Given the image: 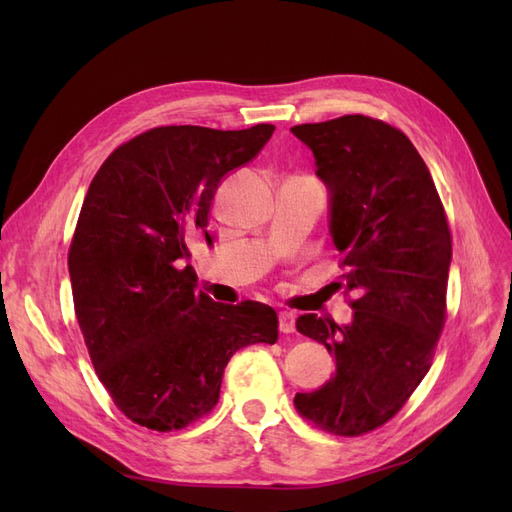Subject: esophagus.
Wrapping results in <instances>:
<instances>
[{
	"instance_id": "34e87169",
	"label": "esophagus",
	"mask_w": 512,
	"mask_h": 512,
	"mask_svg": "<svg viewBox=\"0 0 512 512\" xmlns=\"http://www.w3.org/2000/svg\"><path fill=\"white\" fill-rule=\"evenodd\" d=\"M294 329H297V327H294V314L282 312L280 314V331L288 335V333H294Z\"/></svg>"
}]
</instances>
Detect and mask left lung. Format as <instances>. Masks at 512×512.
I'll return each mask as SVG.
<instances>
[{"label": "left lung", "mask_w": 512, "mask_h": 512, "mask_svg": "<svg viewBox=\"0 0 512 512\" xmlns=\"http://www.w3.org/2000/svg\"><path fill=\"white\" fill-rule=\"evenodd\" d=\"M331 192V235L346 292L359 297L348 327L303 314L299 333L327 346L335 376L294 408L318 429L354 438L404 408L431 367L446 322L453 239L429 168L410 138L365 115L301 123Z\"/></svg>", "instance_id": "left-lung-1"}]
</instances>
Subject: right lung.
<instances>
[{"label": "right lung", "mask_w": 512, "mask_h": 512, "mask_svg": "<svg viewBox=\"0 0 512 512\" xmlns=\"http://www.w3.org/2000/svg\"><path fill=\"white\" fill-rule=\"evenodd\" d=\"M275 126H160L104 160L68 252L72 299L104 389L132 423L177 431L209 414L239 348L277 342L275 309L215 303L183 265L207 235L222 177L258 156Z\"/></svg>", "instance_id": "right-lung-1"}]
</instances>
